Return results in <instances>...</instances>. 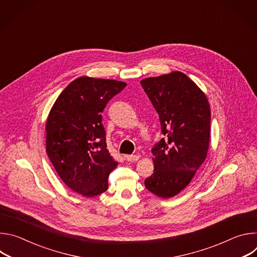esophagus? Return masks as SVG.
Here are the masks:
<instances>
[{
  "label": "esophagus",
  "mask_w": 257,
  "mask_h": 257,
  "mask_svg": "<svg viewBox=\"0 0 257 257\" xmlns=\"http://www.w3.org/2000/svg\"><path fill=\"white\" fill-rule=\"evenodd\" d=\"M125 158H126V160H127L128 162H137V161L139 160V157H138V156H136V155H130V156H126Z\"/></svg>",
  "instance_id": "esophagus-1"
}]
</instances>
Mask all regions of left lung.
<instances>
[{
  "label": "left lung",
  "instance_id": "left-lung-1",
  "mask_svg": "<svg viewBox=\"0 0 257 257\" xmlns=\"http://www.w3.org/2000/svg\"><path fill=\"white\" fill-rule=\"evenodd\" d=\"M140 84L159 114L165 136L152 150L155 170L144 185L154 194L169 198L189 184L206 158L210 136L208 100L179 71L145 78Z\"/></svg>",
  "mask_w": 257,
  "mask_h": 257
}]
</instances>
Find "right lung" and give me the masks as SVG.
Wrapping results in <instances>:
<instances>
[{
  "label": "right lung",
  "instance_id": "obj_1",
  "mask_svg": "<svg viewBox=\"0 0 257 257\" xmlns=\"http://www.w3.org/2000/svg\"><path fill=\"white\" fill-rule=\"evenodd\" d=\"M125 82L80 77L55 101L46 125L47 154L65 184L86 197L104 192L118 165L106 149L101 113Z\"/></svg>",
  "mask_w": 257,
  "mask_h": 257
}]
</instances>
